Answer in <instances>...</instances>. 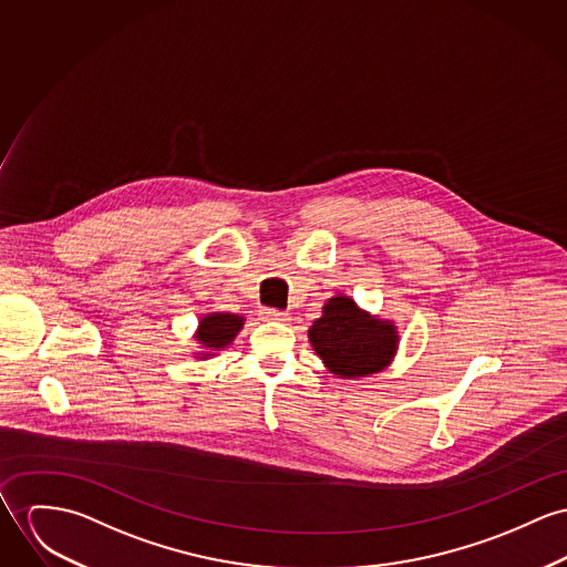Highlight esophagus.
Instances as JSON below:
<instances>
[{"instance_id": "1", "label": "esophagus", "mask_w": 567, "mask_h": 567, "mask_svg": "<svg viewBox=\"0 0 567 567\" xmlns=\"http://www.w3.org/2000/svg\"><path fill=\"white\" fill-rule=\"evenodd\" d=\"M261 317L267 321H287L289 315L282 312V310H276V308H262Z\"/></svg>"}]
</instances>
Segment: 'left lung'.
<instances>
[{"label": "left lung", "mask_w": 567, "mask_h": 567, "mask_svg": "<svg viewBox=\"0 0 567 567\" xmlns=\"http://www.w3.org/2000/svg\"><path fill=\"white\" fill-rule=\"evenodd\" d=\"M399 330L392 319L373 315L349 296H332L321 317L308 328V343L323 367L343 380H358L389 369L399 351Z\"/></svg>", "instance_id": "1"}]
</instances>
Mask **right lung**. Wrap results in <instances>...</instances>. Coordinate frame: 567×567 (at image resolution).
Returning <instances> with one entry per match:
<instances>
[{"mask_svg": "<svg viewBox=\"0 0 567 567\" xmlns=\"http://www.w3.org/2000/svg\"><path fill=\"white\" fill-rule=\"evenodd\" d=\"M246 317L235 312H205L198 319V326L192 334L196 348L192 351V358L196 360H209L219 355V351L233 346L237 334L244 330Z\"/></svg>", "mask_w": 567, "mask_h": 567, "instance_id": "1", "label": "right lung"}]
</instances>
